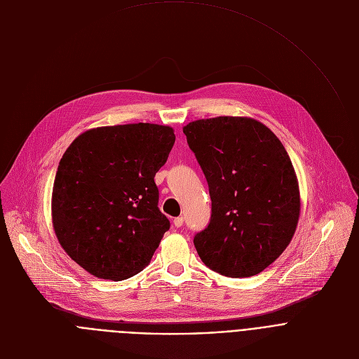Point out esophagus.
<instances>
[{
  "instance_id": "34e87169",
  "label": "esophagus",
  "mask_w": 359,
  "mask_h": 359,
  "mask_svg": "<svg viewBox=\"0 0 359 359\" xmlns=\"http://www.w3.org/2000/svg\"><path fill=\"white\" fill-rule=\"evenodd\" d=\"M182 224H184V218H182V217H177V218H174V225H175L177 228L182 226Z\"/></svg>"
}]
</instances>
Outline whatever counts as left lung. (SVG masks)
Masks as SVG:
<instances>
[{"mask_svg": "<svg viewBox=\"0 0 359 359\" xmlns=\"http://www.w3.org/2000/svg\"><path fill=\"white\" fill-rule=\"evenodd\" d=\"M210 187L212 214L194 236L201 261L231 276L269 266L295 233L301 196L283 142L250 116L196 119L182 128Z\"/></svg>", "mask_w": 359, "mask_h": 359, "instance_id": "left-lung-1", "label": "left lung"}]
</instances>
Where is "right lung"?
I'll return each instance as SVG.
<instances>
[{"instance_id": "obj_1", "label": "right lung", "mask_w": 359, "mask_h": 359, "mask_svg": "<svg viewBox=\"0 0 359 359\" xmlns=\"http://www.w3.org/2000/svg\"><path fill=\"white\" fill-rule=\"evenodd\" d=\"M175 142L168 126L97 127L64 152L53 187V226L87 272L123 281L142 271L170 229L154 177Z\"/></svg>"}]
</instances>
